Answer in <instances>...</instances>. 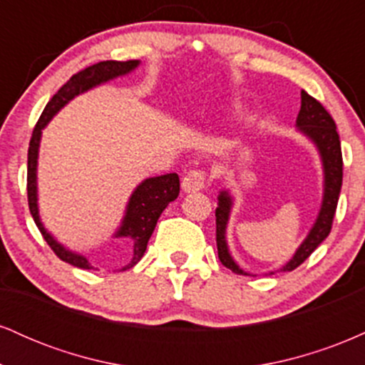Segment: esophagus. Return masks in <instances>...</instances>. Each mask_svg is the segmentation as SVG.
<instances>
[{"label": "esophagus", "mask_w": 365, "mask_h": 365, "mask_svg": "<svg viewBox=\"0 0 365 365\" xmlns=\"http://www.w3.org/2000/svg\"><path fill=\"white\" fill-rule=\"evenodd\" d=\"M207 183V173L204 170H192L183 177L182 188L185 192L202 190Z\"/></svg>", "instance_id": "obj_1"}]
</instances>
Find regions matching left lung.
I'll use <instances>...</instances> for the list:
<instances>
[{
    "instance_id": "obj_1",
    "label": "left lung",
    "mask_w": 365,
    "mask_h": 365,
    "mask_svg": "<svg viewBox=\"0 0 365 365\" xmlns=\"http://www.w3.org/2000/svg\"><path fill=\"white\" fill-rule=\"evenodd\" d=\"M300 98H302V104H300L299 116H297V128L307 139H311L317 150H319L322 171H324V194H322L319 216H317L312 230L302 242V245L297 249L295 255L283 267H279V271H293L295 267H299L321 245V242L329 235L343 182L341 144L340 135L336 132V123L331 118L329 113L324 110V106L317 99H314L312 96H309L307 92H300ZM232 204L233 200L228 192H221L220 197H217L216 207L217 257H220L223 266L232 269L235 274H249L242 267H238V264L233 261L228 252V245H226V225H228Z\"/></svg>"
}]
</instances>
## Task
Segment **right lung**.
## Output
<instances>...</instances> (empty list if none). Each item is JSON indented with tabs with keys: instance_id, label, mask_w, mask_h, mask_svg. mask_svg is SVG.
<instances>
[{
	"instance_id": "1",
	"label": "right lung",
	"mask_w": 365,
	"mask_h": 365,
	"mask_svg": "<svg viewBox=\"0 0 365 365\" xmlns=\"http://www.w3.org/2000/svg\"><path fill=\"white\" fill-rule=\"evenodd\" d=\"M139 66V60H128V61H99L96 65L87 66L75 73L65 86L61 87L56 94L53 96L51 101L46 104L43 115L37 120L34 132H32L31 144H29V156H27V199L31 215L34 217L37 228L43 233L44 240L51 247L53 252L61 259V261L72 264L81 269H92V266L86 257L81 254H75L72 250L65 249L61 244H58L54 238L46 232L44 225L41 223L39 209H37V154H39V142L43 128L48 125V121L56 115L58 111L65 106L66 103L72 101L75 96L82 94V92L92 89V87L104 83L111 78L120 77V75H127ZM180 194V178L177 173L161 175V177L148 178L140 183L139 187L133 190L132 197L128 200L127 212H125L123 221L118 232L115 233L116 238H125L127 247L130 249L128 262L121 267V271H127L130 267L135 266L144 255L148 249V242L153 235L156 223L165 211L166 206L175 200Z\"/></svg>"
}]
</instances>
